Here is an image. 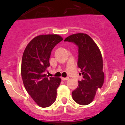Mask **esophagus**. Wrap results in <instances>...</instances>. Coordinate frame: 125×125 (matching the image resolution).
<instances>
[{
    "label": "esophagus",
    "instance_id": "34e87169",
    "mask_svg": "<svg viewBox=\"0 0 125 125\" xmlns=\"http://www.w3.org/2000/svg\"><path fill=\"white\" fill-rule=\"evenodd\" d=\"M61 79L62 81H67L69 79V78H61Z\"/></svg>",
    "mask_w": 125,
    "mask_h": 125
}]
</instances>
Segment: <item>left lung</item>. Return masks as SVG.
Masks as SVG:
<instances>
[{
    "label": "left lung",
    "mask_w": 125,
    "mask_h": 125,
    "mask_svg": "<svg viewBox=\"0 0 125 125\" xmlns=\"http://www.w3.org/2000/svg\"><path fill=\"white\" fill-rule=\"evenodd\" d=\"M64 41L73 42L78 47V66L81 69L83 79L72 92L74 101L81 105L91 103L104 83V75L101 52L94 41L83 33L73 34Z\"/></svg>",
    "instance_id": "obj_1"
}]
</instances>
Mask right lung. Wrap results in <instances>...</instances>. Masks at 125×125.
Instances as JSON below:
<instances>
[{
    "label": "right lung",
    "instance_id": "right-lung-1",
    "mask_svg": "<svg viewBox=\"0 0 125 125\" xmlns=\"http://www.w3.org/2000/svg\"><path fill=\"white\" fill-rule=\"evenodd\" d=\"M59 35H41L30 42L23 53L21 75L26 91L42 108L51 105L56 100L57 89L61 79L49 78L46 71L49 67L52 50L62 41Z\"/></svg>",
    "mask_w": 125,
    "mask_h": 125
}]
</instances>
